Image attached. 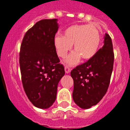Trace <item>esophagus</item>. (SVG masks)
I'll return each mask as SVG.
<instances>
[{"mask_svg": "<svg viewBox=\"0 0 130 130\" xmlns=\"http://www.w3.org/2000/svg\"><path fill=\"white\" fill-rule=\"evenodd\" d=\"M64 70H65V72H66V73H69L70 72L71 70L70 68L68 67V66H65V68H64Z\"/></svg>", "mask_w": 130, "mask_h": 130, "instance_id": "obj_1", "label": "esophagus"}]
</instances>
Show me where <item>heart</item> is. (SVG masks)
I'll return each instance as SVG.
<instances>
[{"instance_id": "heart-1", "label": "heart", "mask_w": 130, "mask_h": 130, "mask_svg": "<svg viewBox=\"0 0 130 130\" xmlns=\"http://www.w3.org/2000/svg\"><path fill=\"white\" fill-rule=\"evenodd\" d=\"M53 43L57 55L61 58L66 57L73 44L75 51L65 60L66 64L73 66L79 62L81 57L88 60L96 55L100 47L101 34L94 25H72L64 30L63 36H55Z\"/></svg>"}]
</instances>
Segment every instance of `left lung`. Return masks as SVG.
<instances>
[{
    "label": "left lung",
    "mask_w": 130,
    "mask_h": 130,
    "mask_svg": "<svg viewBox=\"0 0 130 130\" xmlns=\"http://www.w3.org/2000/svg\"><path fill=\"white\" fill-rule=\"evenodd\" d=\"M114 53L109 35L105 33L104 46L91 59L71 72L73 79V99L82 109H89L103 98L109 85Z\"/></svg>",
    "instance_id": "8db88e82"
}]
</instances>
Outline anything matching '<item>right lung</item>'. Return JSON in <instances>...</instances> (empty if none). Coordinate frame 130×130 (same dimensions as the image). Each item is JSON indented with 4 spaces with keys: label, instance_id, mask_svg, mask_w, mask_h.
Wrapping results in <instances>:
<instances>
[{
    "label": "right lung",
    "instance_id": "right-lung-1",
    "mask_svg": "<svg viewBox=\"0 0 130 130\" xmlns=\"http://www.w3.org/2000/svg\"><path fill=\"white\" fill-rule=\"evenodd\" d=\"M57 19H43L25 34L19 53L21 79L26 96L40 109L55 102L57 87L65 74L53 43L58 28Z\"/></svg>",
    "mask_w": 130,
    "mask_h": 130
}]
</instances>
